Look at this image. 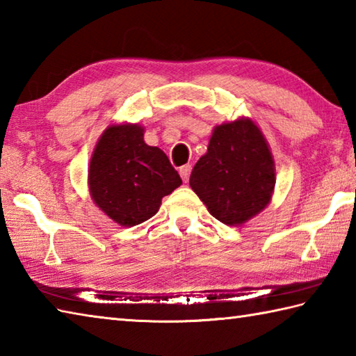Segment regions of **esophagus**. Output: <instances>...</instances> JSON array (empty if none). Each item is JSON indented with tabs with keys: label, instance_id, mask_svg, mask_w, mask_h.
<instances>
[{
	"label": "esophagus",
	"instance_id": "obj_1",
	"mask_svg": "<svg viewBox=\"0 0 356 356\" xmlns=\"http://www.w3.org/2000/svg\"><path fill=\"white\" fill-rule=\"evenodd\" d=\"M179 174H180V177H182L184 182H188V179H190V174H191V165L180 166Z\"/></svg>",
	"mask_w": 356,
	"mask_h": 356
}]
</instances>
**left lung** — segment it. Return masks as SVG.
<instances>
[{
  "instance_id": "obj_1",
  "label": "left lung",
  "mask_w": 356,
  "mask_h": 356,
  "mask_svg": "<svg viewBox=\"0 0 356 356\" xmlns=\"http://www.w3.org/2000/svg\"><path fill=\"white\" fill-rule=\"evenodd\" d=\"M275 160L261 128L248 117L216 124L190 186L208 213L229 227L243 225L273 197Z\"/></svg>"
}]
</instances>
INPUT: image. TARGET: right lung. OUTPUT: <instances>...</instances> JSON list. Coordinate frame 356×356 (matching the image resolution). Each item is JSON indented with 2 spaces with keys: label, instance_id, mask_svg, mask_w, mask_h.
<instances>
[{
  "label": "right lung",
  "instance_id": "right-lung-1",
  "mask_svg": "<svg viewBox=\"0 0 356 356\" xmlns=\"http://www.w3.org/2000/svg\"><path fill=\"white\" fill-rule=\"evenodd\" d=\"M143 134L138 123L109 124L90 156V199L122 227L151 219L162 199L182 185L165 152L146 145Z\"/></svg>",
  "mask_w": 356,
  "mask_h": 356
}]
</instances>
